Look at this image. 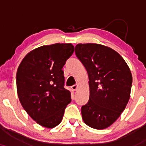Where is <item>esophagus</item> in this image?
Instances as JSON below:
<instances>
[{
	"label": "esophagus",
	"instance_id": "1",
	"mask_svg": "<svg viewBox=\"0 0 146 146\" xmlns=\"http://www.w3.org/2000/svg\"><path fill=\"white\" fill-rule=\"evenodd\" d=\"M78 83H77L76 84L73 85V86H71V88L73 90H77V89H78Z\"/></svg>",
	"mask_w": 146,
	"mask_h": 146
}]
</instances>
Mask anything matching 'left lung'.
Masks as SVG:
<instances>
[{
    "instance_id": "8db88e82",
    "label": "left lung",
    "mask_w": 146,
    "mask_h": 146,
    "mask_svg": "<svg viewBox=\"0 0 146 146\" xmlns=\"http://www.w3.org/2000/svg\"><path fill=\"white\" fill-rule=\"evenodd\" d=\"M75 52L89 80V100L81 109L83 121L98 130L108 128L119 117L130 99V68L117 51L104 45L78 44Z\"/></svg>"
}]
</instances>
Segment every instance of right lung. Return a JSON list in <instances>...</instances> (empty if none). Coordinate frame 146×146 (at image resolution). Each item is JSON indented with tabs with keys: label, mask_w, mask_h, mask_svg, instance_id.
Wrapping results in <instances>:
<instances>
[{
	"label": "right lung",
	"mask_w": 146,
	"mask_h": 146,
	"mask_svg": "<svg viewBox=\"0 0 146 146\" xmlns=\"http://www.w3.org/2000/svg\"><path fill=\"white\" fill-rule=\"evenodd\" d=\"M73 51L71 43L40 46L28 53L18 68L16 87L20 102L28 115L45 128L59 124L71 101V93L64 88L62 68Z\"/></svg>",
	"instance_id": "right-lung-1"
}]
</instances>
